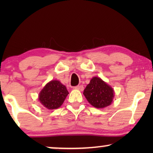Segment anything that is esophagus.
<instances>
[{"label": "esophagus", "mask_w": 153, "mask_h": 153, "mask_svg": "<svg viewBox=\"0 0 153 153\" xmlns=\"http://www.w3.org/2000/svg\"><path fill=\"white\" fill-rule=\"evenodd\" d=\"M74 88L76 89V90H79V91H83V85H81L75 86V87H74Z\"/></svg>", "instance_id": "obj_1"}]
</instances>
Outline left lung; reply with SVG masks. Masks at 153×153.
Listing matches in <instances>:
<instances>
[{
  "mask_svg": "<svg viewBox=\"0 0 153 153\" xmlns=\"http://www.w3.org/2000/svg\"><path fill=\"white\" fill-rule=\"evenodd\" d=\"M83 95L92 106L102 108L111 104L114 91L100 77L94 76L85 88Z\"/></svg>",
  "mask_w": 153,
  "mask_h": 153,
  "instance_id": "left-lung-1",
  "label": "left lung"
}]
</instances>
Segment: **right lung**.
I'll use <instances>...</instances> for the list:
<instances>
[{
    "label": "right lung",
    "mask_w": 153,
    "mask_h": 153,
    "mask_svg": "<svg viewBox=\"0 0 153 153\" xmlns=\"http://www.w3.org/2000/svg\"><path fill=\"white\" fill-rule=\"evenodd\" d=\"M68 94L65 85L59 81L52 80L40 91L39 100L48 109H56L62 105Z\"/></svg>",
    "instance_id": "obj_1"
}]
</instances>
